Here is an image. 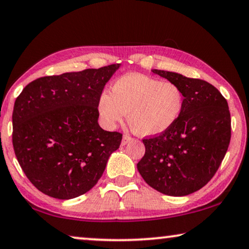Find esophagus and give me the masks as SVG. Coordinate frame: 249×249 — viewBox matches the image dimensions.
I'll list each match as a JSON object with an SVG mask.
<instances>
[{"mask_svg":"<svg viewBox=\"0 0 249 249\" xmlns=\"http://www.w3.org/2000/svg\"><path fill=\"white\" fill-rule=\"evenodd\" d=\"M132 140V138L129 135H124V137H122V142H121V145L122 146H124V145H127L128 142H130Z\"/></svg>","mask_w":249,"mask_h":249,"instance_id":"1","label":"esophagus"}]
</instances>
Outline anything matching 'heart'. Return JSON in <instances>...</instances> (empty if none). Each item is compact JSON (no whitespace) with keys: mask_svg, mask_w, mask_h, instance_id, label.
<instances>
[{"mask_svg":"<svg viewBox=\"0 0 249 249\" xmlns=\"http://www.w3.org/2000/svg\"><path fill=\"white\" fill-rule=\"evenodd\" d=\"M184 107L182 89L142 74H125L99 99L103 124L112 128L127 113L131 130L138 136H156L176 124Z\"/></svg>","mask_w":249,"mask_h":249,"instance_id":"heart-1","label":"heart"}]
</instances>
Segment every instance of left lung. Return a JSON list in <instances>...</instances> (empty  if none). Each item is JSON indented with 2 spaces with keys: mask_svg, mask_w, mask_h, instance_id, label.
Wrapping results in <instances>:
<instances>
[{
  "mask_svg": "<svg viewBox=\"0 0 249 249\" xmlns=\"http://www.w3.org/2000/svg\"><path fill=\"white\" fill-rule=\"evenodd\" d=\"M151 71L182 89L184 107L167 131L142 139L146 151L137 168L158 192L189 196L213 178L228 149L231 137L228 103L210 83L174 71Z\"/></svg>",
  "mask_w": 249,
  "mask_h": 249,
  "instance_id": "1",
  "label": "left lung"
}]
</instances>
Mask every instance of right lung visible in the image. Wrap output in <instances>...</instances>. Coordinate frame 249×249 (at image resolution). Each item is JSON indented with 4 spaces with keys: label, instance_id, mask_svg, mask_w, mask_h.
Here are the masks:
<instances>
[{
    "label": "right lung",
    "instance_id": "1",
    "mask_svg": "<svg viewBox=\"0 0 249 249\" xmlns=\"http://www.w3.org/2000/svg\"><path fill=\"white\" fill-rule=\"evenodd\" d=\"M120 64L32 81L14 103L12 142L32 184L55 199L92 189L122 135L99 125V99Z\"/></svg>",
    "mask_w": 249,
    "mask_h": 249
}]
</instances>
